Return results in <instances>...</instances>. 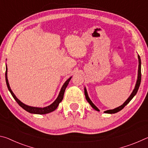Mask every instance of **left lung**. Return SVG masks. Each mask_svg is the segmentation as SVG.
Masks as SVG:
<instances>
[{"mask_svg":"<svg viewBox=\"0 0 148 148\" xmlns=\"http://www.w3.org/2000/svg\"><path fill=\"white\" fill-rule=\"evenodd\" d=\"M138 77H137V80H136V85H135V87H134V89H133V91H132V93L130 95L128 99H127V101H125L123 104L121 106L116 108H114L113 110H106V111H104V112L106 114H115V113H117V112H118L119 111H121V110L123 108L126 106V105L129 103V102L131 101L132 99V98L136 95V92L138 91V88L140 87V82H141V59H140V57L139 56V55H138ZM84 92H85V96H86V99L87 101V102H89V104L91 105L92 106V108H94L95 110H97V111L99 112L100 110H99L98 108H97L95 105L92 103V102L91 101V99H89V97L88 96V94H87V89H86V87L84 88Z\"/></svg>","mask_w":148,"mask_h":148,"instance_id":"left-lung-1","label":"left lung"}]
</instances>
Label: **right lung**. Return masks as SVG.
Segmentation results:
<instances>
[{
  "mask_svg": "<svg viewBox=\"0 0 148 148\" xmlns=\"http://www.w3.org/2000/svg\"><path fill=\"white\" fill-rule=\"evenodd\" d=\"M7 72H8V69H7V66H6V74H5V76H6V82L7 87H8V89L9 90V91L10 92V93L12 94V97H14V99L16 100V101L17 102V104H18L19 106L22 108H23L25 110H26L27 112H29V113L34 114H46L50 113V112H53L54 110H56L57 108V107H58L60 102H61L62 101V100L63 99L65 89H66V87L69 83V82L71 81V79L72 78V77H70L69 78L64 82L63 86H62L61 87V91L59 92L58 97H57V98L56 99V101H55L53 103L49 105V106L44 107V108L33 107V106H28V105L25 104L24 103H23V102L20 101L17 98L16 95H14L13 91H12L10 87L8 80V76H7Z\"/></svg>",
  "mask_w": 148,
  "mask_h": 148,
  "instance_id": "1",
  "label": "right lung"
}]
</instances>
